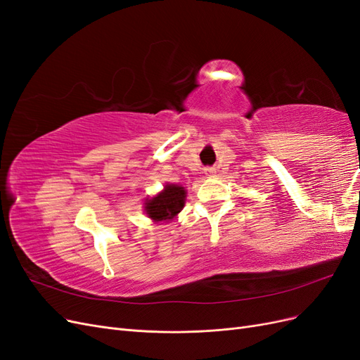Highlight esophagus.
I'll return each instance as SVG.
<instances>
[{"instance_id":"34e87169","label":"esophagus","mask_w":360,"mask_h":360,"mask_svg":"<svg viewBox=\"0 0 360 360\" xmlns=\"http://www.w3.org/2000/svg\"><path fill=\"white\" fill-rule=\"evenodd\" d=\"M204 172L207 174V176H210V174H213V172H216V169L213 168V167H207L205 169H204Z\"/></svg>"}]
</instances>
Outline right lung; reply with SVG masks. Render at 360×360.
Returning <instances> with one entry per match:
<instances>
[{
    "label": "right lung",
    "instance_id": "1",
    "mask_svg": "<svg viewBox=\"0 0 360 360\" xmlns=\"http://www.w3.org/2000/svg\"><path fill=\"white\" fill-rule=\"evenodd\" d=\"M186 191L177 184H168L165 191L160 192L158 197L147 200L146 212L153 221L172 219L184 205Z\"/></svg>",
    "mask_w": 360,
    "mask_h": 360
}]
</instances>
